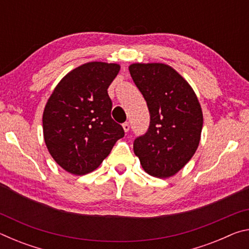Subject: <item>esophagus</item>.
I'll use <instances>...</instances> for the list:
<instances>
[{"instance_id":"esophagus-1","label":"esophagus","mask_w":249,"mask_h":249,"mask_svg":"<svg viewBox=\"0 0 249 249\" xmlns=\"http://www.w3.org/2000/svg\"><path fill=\"white\" fill-rule=\"evenodd\" d=\"M123 128H124L126 133L128 132V130H129V123H128V122H125V123L123 124Z\"/></svg>"}]
</instances>
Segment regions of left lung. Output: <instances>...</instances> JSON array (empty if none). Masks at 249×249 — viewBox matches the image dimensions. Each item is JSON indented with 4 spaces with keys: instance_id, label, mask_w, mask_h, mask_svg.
Returning <instances> with one entry per match:
<instances>
[{
    "instance_id": "left-lung-1",
    "label": "left lung",
    "mask_w": 249,
    "mask_h": 249,
    "mask_svg": "<svg viewBox=\"0 0 249 249\" xmlns=\"http://www.w3.org/2000/svg\"><path fill=\"white\" fill-rule=\"evenodd\" d=\"M129 73L149 109L147 132L134 141V153L147 174L169 178L187 165L199 146L203 114L185 80L165 64H133Z\"/></svg>"
}]
</instances>
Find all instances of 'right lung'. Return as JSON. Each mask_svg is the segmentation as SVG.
Segmentation results:
<instances>
[{"instance_id":"right-lung-1","label":"right lung","mask_w":249,"mask_h":249,"mask_svg":"<svg viewBox=\"0 0 249 249\" xmlns=\"http://www.w3.org/2000/svg\"><path fill=\"white\" fill-rule=\"evenodd\" d=\"M120 65L92 61L66 74L48 99L43 114L44 140L59 166L72 175L95 170L124 137L111 117L107 89Z\"/></svg>"}]
</instances>
